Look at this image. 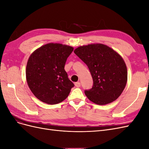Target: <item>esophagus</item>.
I'll return each instance as SVG.
<instances>
[{
  "mask_svg": "<svg viewBox=\"0 0 149 149\" xmlns=\"http://www.w3.org/2000/svg\"><path fill=\"white\" fill-rule=\"evenodd\" d=\"M74 85H75L76 87L79 88V87L81 86V83L79 82H76V83H74Z\"/></svg>",
  "mask_w": 149,
  "mask_h": 149,
  "instance_id": "34e87169",
  "label": "esophagus"
}]
</instances>
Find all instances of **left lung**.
Segmentation results:
<instances>
[{"mask_svg":"<svg viewBox=\"0 0 149 149\" xmlns=\"http://www.w3.org/2000/svg\"><path fill=\"white\" fill-rule=\"evenodd\" d=\"M74 53L86 64L91 72L93 86L84 92L89 100L98 105L116 100L127 81V66L123 57L102 43L80 46Z\"/></svg>","mask_w":149,"mask_h":149,"instance_id":"left-lung-1","label":"left lung"}]
</instances>
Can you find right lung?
<instances>
[{
  "label": "right lung",
  "instance_id": "add662e5",
  "mask_svg": "<svg viewBox=\"0 0 149 149\" xmlns=\"http://www.w3.org/2000/svg\"><path fill=\"white\" fill-rule=\"evenodd\" d=\"M73 47L49 43L31 54L26 67V79L34 96L48 104H56L68 96L74 84L64 68Z\"/></svg>",
  "mask_w": 149,
  "mask_h": 149
}]
</instances>
